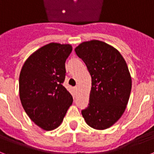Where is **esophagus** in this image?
<instances>
[{
	"instance_id": "1",
	"label": "esophagus",
	"mask_w": 154,
	"mask_h": 154,
	"mask_svg": "<svg viewBox=\"0 0 154 154\" xmlns=\"http://www.w3.org/2000/svg\"><path fill=\"white\" fill-rule=\"evenodd\" d=\"M73 91H74L75 92H77V87H74V88H73Z\"/></svg>"
}]
</instances>
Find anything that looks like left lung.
Listing matches in <instances>:
<instances>
[{
	"instance_id": "1",
	"label": "left lung",
	"mask_w": 154,
	"mask_h": 154,
	"mask_svg": "<svg viewBox=\"0 0 154 154\" xmlns=\"http://www.w3.org/2000/svg\"><path fill=\"white\" fill-rule=\"evenodd\" d=\"M75 51L85 63L91 77L88 106L81 111L92 128L104 130L123 115L131 90L127 63L117 49L92 40L80 44Z\"/></svg>"
}]
</instances>
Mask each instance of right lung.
<instances>
[{"mask_svg":"<svg viewBox=\"0 0 154 154\" xmlns=\"http://www.w3.org/2000/svg\"><path fill=\"white\" fill-rule=\"evenodd\" d=\"M70 45L50 43L32 54L19 74V97L31 121L44 130L61 125L73 97L63 85Z\"/></svg>","mask_w":154,"mask_h":154,"instance_id":"1","label":"right lung"}]
</instances>
